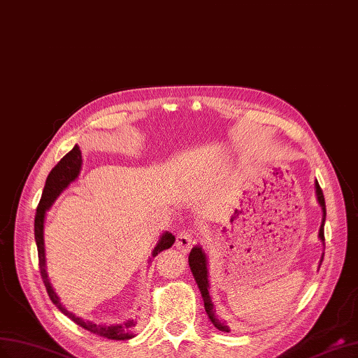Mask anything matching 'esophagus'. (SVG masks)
<instances>
[{
	"instance_id": "34e87169",
	"label": "esophagus",
	"mask_w": 358,
	"mask_h": 358,
	"mask_svg": "<svg viewBox=\"0 0 358 358\" xmlns=\"http://www.w3.org/2000/svg\"><path fill=\"white\" fill-rule=\"evenodd\" d=\"M196 237H195V231L192 228H185L182 231L178 232L177 240H176V246L180 252L186 253L193 243H195Z\"/></svg>"
}]
</instances>
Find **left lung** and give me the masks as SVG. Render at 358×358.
Returning <instances> with one entry per match:
<instances>
[{"mask_svg": "<svg viewBox=\"0 0 358 358\" xmlns=\"http://www.w3.org/2000/svg\"><path fill=\"white\" fill-rule=\"evenodd\" d=\"M315 189H316V198H318L320 206L322 208V223H321V228H320V238L321 241H324V222H325V199H324V193L322 189L320 187L318 181L315 182ZM322 259H324V255H322ZM321 259V262H322ZM189 265H190V270L193 273V278H195L196 283H198V288L201 291V295L203 299V308H206V312L208 315L210 321L213 322V325L216 327L217 330L220 331H227L229 333L231 329L227 325V322H223L222 320H219L216 316V309H214V306L211 303V297H210V292H208V270H207V257L206 253L202 252L201 248H193L190 255H189Z\"/></svg>", "mask_w": 358, "mask_h": 358, "instance_id": "1", "label": "left lung"}]
</instances>
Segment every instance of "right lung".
<instances>
[{
	"mask_svg": "<svg viewBox=\"0 0 358 358\" xmlns=\"http://www.w3.org/2000/svg\"><path fill=\"white\" fill-rule=\"evenodd\" d=\"M80 166H83V155H80V150L78 145L73 147V150L69 151L67 155L61 159L57 165L52 168V171L49 172V176L45 182V189L42 193V198H40V202L37 206L36 211V219H34V237H36V244H37V252H38V268H40V275H42L43 283L46 287L49 299L52 300V303L57 306V308L63 312L66 316L78 324L79 327H83L84 330L101 336V338H106L110 341H127L135 338V321L129 320L126 322L121 324H94L90 321H84L80 318H76L75 315H71L64 309V306L61 304L57 292L54 291L52 285H50L48 279V273H46V259H45V240H43V223H45V216L46 211L52 206L54 201L59 196V193L63 192L71 181H75L80 172ZM173 241H176V237L172 236L171 232H165L160 237L157 246L152 250V258L159 255L162 250L169 249Z\"/></svg>",
	"mask_w": 358,
	"mask_h": 358,
	"instance_id": "add662e5",
	"label": "right lung"
}]
</instances>
